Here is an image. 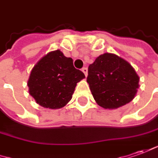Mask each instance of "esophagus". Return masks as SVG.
Listing matches in <instances>:
<instances>
[{
  "label": "esophagus",
  "instance_id": "obj_1",
  "mask_svg": "<svg viewBox=\"0 0 158 158\" xmlns=\"http://www.w3.org/2000/svg\"><path fill=\"white\" fill-rule=\"evenodd\" d=\"M82 72H83L84 73H85V76H87V74H88L87 67H83V68H82Z\"/></svg>",
  "mask_w": 158,
  "mask_h": 158
}]
</instances>
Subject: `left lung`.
<instances>
[{"mask_svg": "<svg viewBox=\"0 0 158 158\" xmlns=\"http://www.w3.org/2000/svg\"><path fill=\"white\" fill-rule=\"evenodd\" d=\"M95 101L105 109H117L132 100L139 77L131 64L116 54L106 52L88 67L86 79Z\"/></svg>", "mask_w": 158, "mask_h": 158, "instance_id": "left-lung-1", "label": "left lung"}]
</instances>
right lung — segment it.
Wrapping results in <instances>:
<instances>
[{
    "label": "right lung",
    "instance_id": "right-lung-1",
    "mask_svg": "<svg viewBox=\"0 0 158 158\" xmlns=\"http://www.w3.org/2000/svg\"><path fill=\"white\" fill-rule=\"evenodd\" d=\"M84 78L83 73L73 66V59L56 50L34 65L27 81L28 91L40 106L59 109L72 99L77 83Z\"/></svg>",
    "mask_w": 158,
    "mask_h": 158
}]
</instances>
